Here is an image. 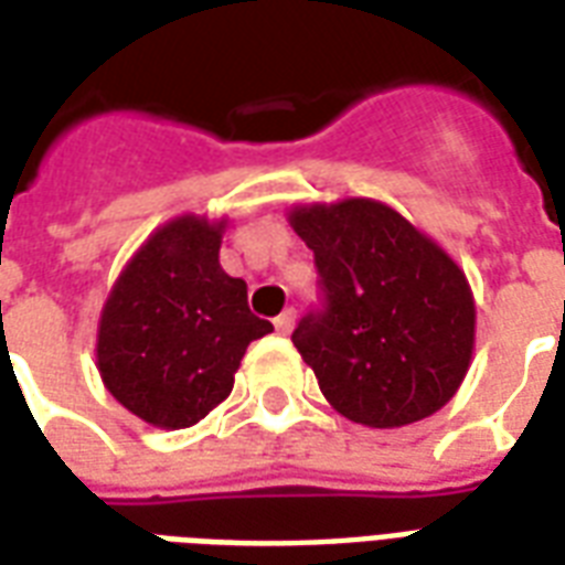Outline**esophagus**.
I'll return each instance as SVG.
<instances>
[{
  "instance_id": "esophagus-1",
  "label": "esophagus",
  "mask_w": 565,
  "mask_h": 565,
  "mask_svg": "<svg viewBox=\"0 0 565 565\" xmlns=\"http://www.w3.org/2000/svg\"><path fill=\"white\" fill-rule=\"evenodd\" d=\"M294 326H296L294 308H287L284 315L275 317V332H278V335H290V332H294Z\"/></svg>"
}]
</instances>
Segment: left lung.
I'll list each match as a JSON object with an SVG mask.
<instances>
[{"instance_id": "left-lung-1", "label": "left lung", "mask_w": 565, "mask_h": 565, "mask_svg": "<svg viewBox=\"0 0 565 565\" xmlns=\"http://www.w3.org/2000/svg\"><path fill=\"white\" fill-rule=\"evenodd\" d=\"M315 250L323 308L294 344L326 401L367 428H401L449 404L476 344V302L446 250L386 203L347 198L290 209Z\"/></svg>"}]
</instances>
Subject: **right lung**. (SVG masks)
<instances>
[{
    "label": "right lung",
    "mask_w": 565,
    "mask_h": 565,
    "mask_svg": "<svg viewBox=\"0 0 565 565\" xmlns=\"http://www.w3.org/2000/svg\"><path fill=\"white\" fill-rule=\"evenodd\" d=\"M227 218L179 215L134 250L98 320V374L113 398L164 431L198 425L233 392L250 341L248 284L221 269Z\"/></svg>",
    "instance_id": "add662e5"
}]
</instances>
